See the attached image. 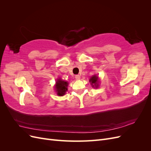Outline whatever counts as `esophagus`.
Listing matches in <instances>:
<instances>
[{"label":"esophagus","mask_w":151,"mask_h":151,"mask_svg":"<svg viewBox=\"0 0 151 151\" xmlns=\"http://www.w3.org/2000/svg\"><path fill=\"white\" fill-rule=\"evenodd\" d=\"M75 77H76V80H79L81 79V76L79 75H76L75 76Z\"/></svg>","instance_id":"esophagus-1"}]
</instances>
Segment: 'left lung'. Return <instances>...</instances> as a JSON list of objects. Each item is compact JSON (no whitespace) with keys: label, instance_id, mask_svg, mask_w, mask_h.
Masks as SVG:
<instances>
[{"label":"left lung","instance_id":"8db88e82","mask_svg":"<svg viewBox=\"0 0 151 151\" xmlns=\"http://www.w3.org/2000/svg\"><path fill=\"white\" fill-rule=\"evenodd\" d=\"M89 82L91 83V86L93 88H97L99 87V79L98 76L96 75H94L91 77L89 79Z\"/></svg>","mask_w":151,"mask_h":151}]
</instances>
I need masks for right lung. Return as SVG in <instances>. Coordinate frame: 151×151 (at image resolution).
<instances>
[{
  "label": "right lung",
  "mask_w": 151,
  "mask_h": 151,
  "mask_svg": "<svg viewBox=\"0 0 151 151\" xmlns=\"http://www.w3.org/2000/svg\"><path fill=\"white\" fill-rule=\"evenodd\" d=\"M68 83L67 81H63L62 79L59 78L56 81V84L55 86V89L57 92V95L62 96L67 91V86Z\"/></svg>",
  "instance_id": "1"
}]
</instances>
